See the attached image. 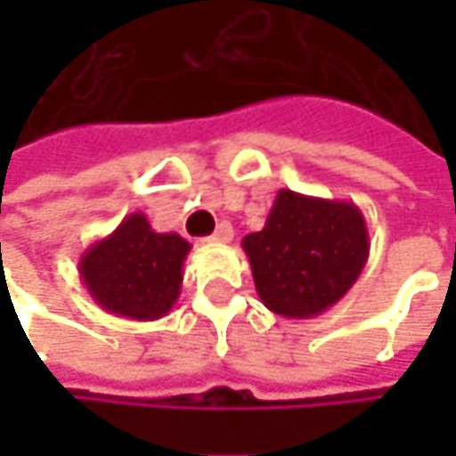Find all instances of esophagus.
I'll return each instance as SVG.
<instances>
[{
    "label": "esophagus",
    "instance_id": "obj_1",
    "mask_svg": "<svg viewBox=\"0 0 456 456\" xmlns=\"http://www.w3.org/2000/svg\"><path fill=\"white\" fill-rule=\"evenodd\" d=\"M232 237H234V229H232V224H229V222H222L208 240H211V242H229Z\"/></svg>",
    "mask_w": 456,
    "mask_h": 456
}]
</instances>
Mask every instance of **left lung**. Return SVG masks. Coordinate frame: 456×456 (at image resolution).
Listing matches in <instances>:
<instances>
[{"label": "left lung", "instance_id": "obj_1", "mask_svg": "<svg viewBox=\"0 0 456 456\" xmlns=\"http://www.w3.org/2000/svg\"><path fill=\"white\" fill-rule=\"evenodd\" d=\"M256 293L280 317L312 319L335 306L370 256L367 222L351 200L280 190L266 224L242 240Z\"/></svg>", "mask_w": 456, "mask_h": 456}]
</instances>
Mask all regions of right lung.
Masks as SVG:
<instances>
[{"label": "right lung", "mask_w": 456, "mask_h": 456, "mask_svg": "<svg viewBox=\"0 0 456 456\" xmlns=\"http://www.w3.org/2000/svg\"><path fill=\"white\" fill-rule=\"evenodd\" d=\"M190 248L176 232H155L137 211L81 253L78 277L108 314L152 322L174 309Z\"/></svg>", "instance_id": "right-lung-1"}]
</instances>
